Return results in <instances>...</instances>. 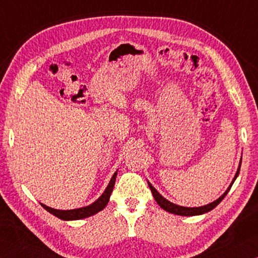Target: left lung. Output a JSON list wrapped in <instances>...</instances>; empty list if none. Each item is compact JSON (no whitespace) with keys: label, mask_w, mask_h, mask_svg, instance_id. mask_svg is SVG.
I'll return each mask as SVG.
<instances>
[{"label":"left lung","mask_w":258,"mask_h":258,"mask_svg":"<svg viewBox=\"0 0 258 258\" xmlns=\"http://www.w3.org/2000/svg\"><path fill=\"white\" fill-rule=\"evenodd\" d=\"M240 166H241V161H240V165H239L238 171H237V173H235L233 181L231 182V184H230V186L228 187V190H226V191L224 192V194L221 196L220 198L216 199L215 202H213V203L208 204V205H205V206H202V207H183V206H178V205L173 204V203H171V202H168L167 199H165V198L163 197V196H161V195L159 194V192L157 191V190L155 189V187L150 184L149 182H148V185H149L150 190H151V192H152V196H154V198H155V200L157 202V204H158L161 208L165 209L166 212H169V213H172V214H175V215H181V216L202 215V214L207 213V212L212 211V209L215 208V207L217 206V205L220 204V203L222 202V200L224 199L225 196L228 195V192L230 191L231 186H232L233 182L235 181V178H237V176L239 175Z\"/></svg>","instance_id":"1"}]
</instances>
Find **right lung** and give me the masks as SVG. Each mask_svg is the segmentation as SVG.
I'll return each instance as SVG.
<instances>
[{
    "instance_id": "obj_1",
    "label": "right lung",
    "mask_w": 258,
    "mask_h": 258,
    "mask_svg": "<svg viewBox=\"0 0 258 258\" xmlns=\"http://www.w3.org/2000/svg\"><path fill=\"white\" fill-rule=\"evenodd\" d=\"M116 176H117V172L113 174L110 182H109L108 186L106 187L103 194L101 195L97 202H94L93 204L89 205L86 207H82V208H77V209H69V211H60V209H54L51 207H47L46 205H42V207L46 209L47 212L53 214L54 216L61 218V220L64 221H73V220H82V218L92 216L94 214L99 213L100 211L107 206V204L109 202V198H110V195L113 189V185H115V181H116Z\"/></svg>"
}]
</instances>
